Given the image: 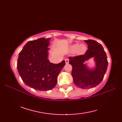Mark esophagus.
I'll return each instance as SVG.
<instances>
[{"mask_svg":"<svg viewBox=\"0 0 122 122\" xmlns=\"http://www.w3.org/2000/svg\"><path fill=\"white\" fill-rule=\"evenodd\" d=\"M65 62H66V64H68V63H69V60L68 59H65Z\"/></svg>","mask_w":122,"mask_h":122,"instance_id":"obj_1","label":"esophagus"}]
</instances>
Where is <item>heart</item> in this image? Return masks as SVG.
<instances>
[{
	"label": "heart",
	"instance_id": "1",
	"mask_svg": "<svg viewBox=\"0 0 122 122\" xmlns=\"http://www.w3.org/2000/svg\"><path fill=\"white\" fill-rule=\"evenodd\" d=\"M71 50L72 51H75L76 50V52L79 54H83L86 50V48L85 46L83 45H80L79 44H76L71 46Z\"/></svg>",
	"mask_w": 122,
	"mask_h": 122
}]
</instances>
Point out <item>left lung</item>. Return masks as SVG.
Wrapping results in <instances>:
<instances>
[{"mask_svg":"<svg viewBox=\"0 0 122 122\" xmlns=\"http://www.w3.org/2000/svg\"><path fill=\"white\" fill-rule=\"evenodd\" d=\"M87 44V50L85 54L70 56L69 63L72 66L71 75L73 82L77 87L83 89H91L102 82L107 70L108 61L103 46L97 41L84 40ZM94 57L96 68L90 69L84 64L85 61Z\"/></svg>","mask_w":122,"mask_h":122,"instance_id":"left-lung-1","label":"left lung"}]
</instances>
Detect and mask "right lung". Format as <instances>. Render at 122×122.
<instances>
[{
  "label": "right lung",
  "instance_id": "add662e5",
  "mask_svg": "<svg viewBox=\"0 0 122 122\" xmlns=\"http://www.w3.org/2000/svg\"><path fill=\"white\" fill-rule=\"evenodd\" d=\"M50 38H41L28 42L19 53L17 69L28 86L38 91L50 90L55 87L57 77L65 61L58 64L50 63L48 59Z\"/></svg>",
  "mask_w": 122,
  "mask_h": 122
}]
</instances>
